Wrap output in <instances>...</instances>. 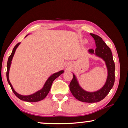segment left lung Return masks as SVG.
Wrapping results in <instances>:
<instances>
[{"mask_svg":"<svg viewBox=\"0 0 128 128\" xmlns=\"http://www.w3.org/2000/svg\"><path fill=\"white\" fill-rule=\"evenodd\" d=\"M96 42L95 50L90 49L88 52L95 54L105 61L108 70V76L106 83L102 88L94 92H88L83 90L78 84L76 77L73 74V79L70 83L69 88L72 95L78 101L85 102H97L102 100L109 93L115 82V64L111 50L102 38L98 36L90 34Z\"/></svg>","mask_w":128,"mask_h":128,"instance_id":"1","label":"left lung"}]
</instances>
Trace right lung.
Instances as JSON below:
<instances>
[{"label": "right lung", "instance_id": "1", "mask_svg": "<svg viewBox=\"0 0 128 128\" xmlns=\"http://www.w3.org/2000/svg\"><path fill=\"white\" fill-rule=\"evenodd\" d=\"M27 36H26V37ZM20 42L18 43L17 44H16V45L14 47L13 51H12L11 55H10V56L8 57V64H7V72H6L7 80H8V83L10 86V87H11L12 90L14 92V94L19 99H20L21 100H22V101H27V102H37V101H40L42 100L45 98L46 97V96L48 95L49 92L50 91V87H51L52 83H53L54 80H55V78H56L60 76L61 74H62V73L64 72V71L60 70L58 72L55 73L52 75H51V76L48 78V80H46V82H45V83L44 84V87H42V88L41 89V90H40L39 91H38V92H35L34 94H31V95H29V96H22L18 94L16 92H15L14 90L11 83L10 82L9 78H8V74H9V70H10V65H11V64H12V59H13V56L14 55L16 50L17 47L18 46V45H20Z\"/></svg>", "mask_w": 128, "mask_h": 128}]
</instances>
